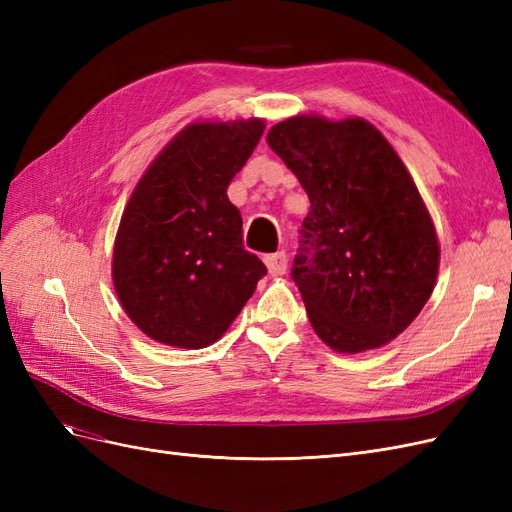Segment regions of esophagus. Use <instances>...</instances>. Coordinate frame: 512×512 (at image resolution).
<instances>
[{
    "instance_id": "1",
    "label": "esophagus",
    "mask_w": 512,
    "mask_h": 512,
    "mask_svg": "<svg viewBox=\"0 0 512 512\" xmlns=\"http://www.w3.org/2000/svg\"><path fill=\"white\" fill-rule=\"evenodd\" d=\"M265 262H267V269H269L271 275H284L286 269H288V256H286V252L269 254V256H265Z\"/></svg>"
}]
</instances>
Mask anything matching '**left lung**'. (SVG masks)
Segmentation results:
<instances>
[{"label": "left lung", "mask_w": 512, "mask_h": 512, "mask_svg": "<svg viewBox=\"0 0 512 512\" xmlns=\"http://www.w3.org/2000/svg\"><path fill=\"white\" fill-rule=\"evenodd\" d=\"M267 143L309 198L290 275L314 331L337 352L389 344L431 297L440 265L436 228L404 162L359 117L297 115Z\"/></svg>", "instance_id": "8db88e82"}]
</instances>
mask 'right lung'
<instances>
[{"instance_id":"obj_1","label":"right lung","mask_w":512,"mask_h":512,"mask_svg":"<svg viewBox=\"0 0 512 512\" xmlns=\"http://www.w3.org/2000/svg\"><path fill=\"white\" fill-rule=\"evenodd\" d=\"M265 123H192L147 168L123 211L113 252L117 297L151 339L205 348L220 339L267 275L243 247L228 185Z\"/></svg>"}]
</instances>
